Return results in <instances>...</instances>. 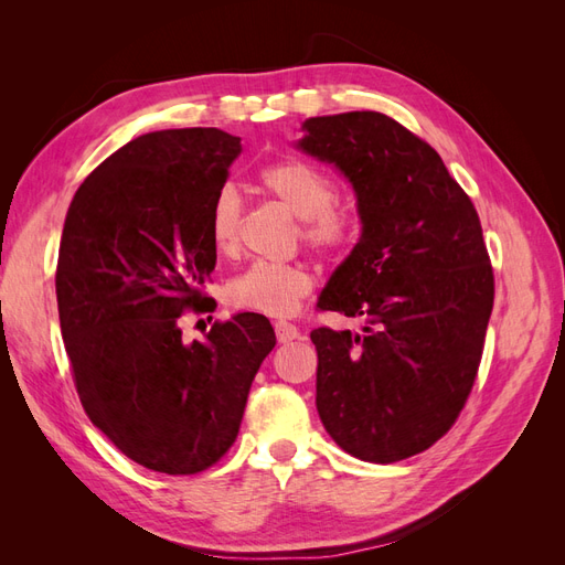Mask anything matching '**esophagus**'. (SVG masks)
Listing matches in <instances>:
<instances>
[{
	"label": "esophagus",
	"mask_w": 565,
	"mask_h": 565,
	"mask_svg": "<svg viewBox=\"0 0 565 565\" xmlns=\"http://www.w3.org/2000/svg\"><path fill=\"white\" fill-rule=\"evenodd\" d=\"M276 337H278V341L280 344H289V341H295V339H299L301 337V332H299V328L297 324H292V322H276Z\"/></svg>",
	"instance_id": "obj_1"
}]
</instances>
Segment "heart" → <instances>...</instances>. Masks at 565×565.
I'll use <instances>...</instances> for the list:
<instances>
[{
    "instance_id": "obj_1",
    "label": "heart",
    "mask_w": 565,
    "mask_h": 565,
    "mask_svg": "<svg viewBox=\"0 0 565 565\" xmlns=\"http://www.w3.org/2000/svg\"><path fill=\"white\" fill-rule=\"evenodd\" d=\"M259 185L282 207L301 218V241L324 256H339L355 243V216L339 207V191L330 174L316 164L285 158L266 164ZM243 200L233 188L218 191L210 210V237L218 254L241 249ZM313 289L309 268L299 262H254L228 282L226 297L233 309L268 318L292 316Z\"/></svg>"
}]
</instances>
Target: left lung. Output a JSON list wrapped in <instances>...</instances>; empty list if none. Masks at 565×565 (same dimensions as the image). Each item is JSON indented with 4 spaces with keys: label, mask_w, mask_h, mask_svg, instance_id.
I'll return each mask as SVG.
<instances>
[{
    "label": "left lung",
    "mask_w": 565,
    "mask_h": 565,
    "mask_svg": "<svg viewBox=\"0 0 565 565\" xmlns=\"http://www.w3.org/2000/svg\"><path fill=\"white\" fill-rule=\"evenodd\" d=\"M303 131L299 148L341 169L363 221L318 309L367 324L311 332L318 415L341 450L391 465L446 436L473 388L494 299L481 218L438 152L388 115L311 117Z\"/></svg>",
    "instance_id": "obj_1"
}]
</instances>
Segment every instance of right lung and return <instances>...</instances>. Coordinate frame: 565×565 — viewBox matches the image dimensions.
I'll return each instance as SVG.
<instances>
[{
    "label": "right lung",
    "mask_w": 565,
    "mask_h": 565,
    "mask_svg": "<svg viewBox=\"0 0 565 565\" xmlns=\"http://www.w3.org/2000/svg\"><path fill=\"white\" fill-rule=\"evenodd\" d=\"M241 150L214 127L143 134L84 179L63 226L56 299L84 413L136 465L169 476L231 450L276 347L259 313L181 339L185 311L216 306L204 295L216 266L210 210Z\"/></svg>",
    "instance_id": "obj_1"
}]
</instances>
